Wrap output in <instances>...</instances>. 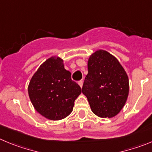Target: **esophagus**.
<instances>
[{
    "mask_svg": "<svg viewBox=\"0 0 152 152\" xmlns=\"http://www.w3.org/2000/svg\"><path fill=\"white\" fill-rule=\"evenodd\" d=\"M78 84H79V86H80L81 88H83V80H80L78 82Z\"/></svg>",
    "mask_w": 152,
    "mask_h": 152,
    "instance_id": "1",
    "label": "esophagus"
}]
</instances>
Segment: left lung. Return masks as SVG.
I'll return each instance as SVG.
<instances>
[{
  "mask_svg": "<svg viewBox=\"0 0 152 152\" xmlns=\"http://www.w3.org/2000/svg\"><path fill=\"white\" fill-rule=\"evenodd\" d=\"M88 69L82 91L91 111L100 118L117 115L129 94L128 76L123 66L115 57L99 49L89 57Z\"/></svg>",
  "mask_w": 152,
  "mask_h": 152,
  "instance_id": "8db88e82",
  "label": "left lung"
}]
</instances>
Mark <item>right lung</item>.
Instances as JSON below:
<instances>
[{"label":"right lung","instance_id":"right-lung-1","mask_svg":"<svg viewBox=\"0 0 152 152\" xmlns=\"http://www.w3.org/2000/svg\"><path fill=\"white\" fill-rule=\"evenodd\" d=\"M28 95L35 110L46 118L58 121L72 113L74 101L82 93L71 79L61 58L52 56L42 64L31 78Z\"/></svg>","mask_w":152,"mask_h":152}]
</instances>
